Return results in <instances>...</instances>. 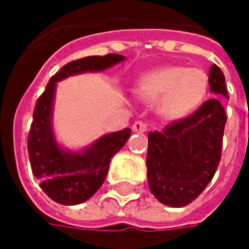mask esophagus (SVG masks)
<instances>
[{
  "instance_id": "obj_1",
  "label": "esophagus",
  "mask_w": 249,
  "mask_h": 249,
  "mask_svg": "<svg viewBox=\"0 0 249 249\" xmlns=\"http://www.w3.org/2000/svg\"><path fill=\"white\" fill-rule=\"evenodd\" d=\"M132 131L134 132H145L147 131V124L142 121H135L132 124Z\"/></svg>"
}]
</instances>
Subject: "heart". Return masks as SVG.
<instances>
[{
  "instance_id": "b5f03b06",
  "label": "heart",
  "mask_w": 249,
  "mask_h": 249,
  "mask_svg": "<svg viewBox=\"0 0 249 249\" xmlns=\"http://www.w3.org/2000/svg\"><path fill=\"white\" fill-rule=\"evenodd\" d=\"M209 89V76L199 68L163 66L142 75L135 83V95L145 102H157L163 120L178 121L195 114Z\"/></svg>"
}]
</instances>
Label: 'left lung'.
I'll use <instances>...</instances> for the list:
<instances>
[{
    "label": "left lung",
    "mask_w": 249,
    "mask_h": 249,
    "mask_svg": "<svg viewBox=\"0 0 249 249\" xmlns=\"http://www.w3.org/2000/svg\"><path fill=\"white\" fill-rule=\"evenodd\" d=\"M211 90L228 98L222 71H209ZM226 114L219 98L206 101L190 117L148 134L147 178L159 202L181 208L195 200L212 180L221 161Z\"/></svg>",
    "instance_id": "8db88e82"
}]
</instances>
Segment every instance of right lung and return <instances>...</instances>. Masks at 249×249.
<instances>
[{
    "label": "right lung",
    "mask_w": 249,
    "mask_h": 249,
    "mask_svg": "<svg viewBox=\"0 0 249 249\" xmlns=\"http://www.w3.org/2000/svg\"><path fill=\"white\" fill-rule=\"evenodd\" d=\"M125 60L124 56H89L65 65L52 76L43 95L37 99L28 134V157L40 187L60 205H79L92 197L102 186L111 159L124 147L131 129L102 135L80 151L59 145L53 131V104L57 82L85 72H102Z\"/></svg>",
    "instance_id": "right-lung-1"
}]
</instances>
